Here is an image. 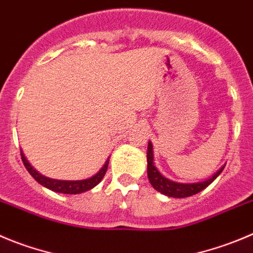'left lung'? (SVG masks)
Wrapping results in <instances>:
<instances>
[{"mask_svg": "<svg viewBox=\"0 0 253 253\" xmlns=\"http://www.w3.org/2000/svg\"><path fill=\"white\" fill-rule=\"evenodd\" d=\"M226 165H223L221 169L217 172H214L211 177H209L207 180L200 181V182H192V183H182V182H176V181H172L166 178L165 176H162L160 173V171L156 169L155 164H153V148L151 141L148 142L147 147V176L148 181L151 182L152 187L156 191L161 192L162 195H166L169 197L173 198H185L190 197V196L196 195V193L201 192L205 188L209 187L217 177L219 176V173L223 171Z\"/></svg>", "mask_w": 253, "mask_h": 253, "instance_id": "obj_1", "label": "left lung"}]
</instances>
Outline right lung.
Listing matches in <instances>:
<instances>
[{
    "label": "right lung",
    "instance_id": "1",
    "mask_svg": "<svg viewBox=\"0 0 253 253\" xmlns=\"http://www.w3.org/2000/svg\"><path fill=\"white\" fill-rule=\"evenodd\" d=\"M21 157H22V161L25 167L27 169V171L30 172V174L34 177L35 180L42 185L43 187L48 188L51 191H55L58 193H66V195H77V193L86 192V191L92 190L94 186H97L101 182V180L105 176L106 171H107L108 167V161L110 159H107V161L105 162V165L102 166V169L97 172L96 174H93L89 178L86 180H77V181H65V180H55V178H49V177L43 176L40 172H37L34 167L31 166L30 162L27 161V159L25 157V153L21 150Z\"/></svg>",
    "mask_w": 253,
    "mask_h": 253
}]
</instances>
